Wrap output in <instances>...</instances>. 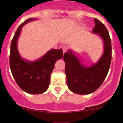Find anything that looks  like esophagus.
<instances>
[{
	"mask_svg": "<svg viewBox=\"0 0 123 123\" xmlns=\"http://www.w3.org/2000/svg\"><path fill=\"white\" fill-rule=\"evenodd\" d=\"M63 54H65V52H67V50H68V47L67 46H63Z\"/></svg>",
	"mask_w": 123,
	"mask_h": 123,
	"instance_id": "obj_1",
	"label": "esophagus"
}]
</instances>
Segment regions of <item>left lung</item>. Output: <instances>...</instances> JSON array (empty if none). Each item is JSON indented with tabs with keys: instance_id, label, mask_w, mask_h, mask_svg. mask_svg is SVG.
<instances>
[{
	"instance_id": "obj_1",
	"label": "left lung",
	"mask_w": 123,
	"mask_h": 123,
	"mask_svg": "<svg viewBox=\"0 0 123 123\" xmlns=\"http://www.w3.org/2000/svg\"><path fill=\"white\" fill-rule=\"evenodd\" d=\"M92 33L98 34L104 44V52L98 61L86 66L71 49L64 54L65 73L69 89L75 94L87 95L95 92L106 78L111 61V42L109 33L104 24L94 18Z\"/></svg>"
}]
</instances>
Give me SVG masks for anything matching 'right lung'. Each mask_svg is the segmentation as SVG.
I'll use <instances>...</instances> for the list:
<instances>
[{"label":"right lung","mask_w":123,"mask_h":123,"mask_svg":"<svg viewBox=\"0 0 123 123\" xmlns=\"http://www.w3.org/2000/svg\"><path fill=\"white\" fill-rule=\"evenodd\" d=\"M36 19L29 18L19 25L11 42L10 54V67L13 77L23 91L31 94H42L47 90L55 62L63 57L62 49H50L33 62L21 57L17 47L21 28L26 23Z\"/></svg>","instance_id":"1"}]
</instances>
